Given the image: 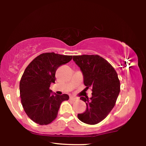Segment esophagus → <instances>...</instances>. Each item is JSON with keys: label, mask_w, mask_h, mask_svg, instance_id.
<instances>
[{"label": "esophagus", "mask_w": 146, "mask_h": 146, "mask_svg": "<svg viewBox=\"0 0 146 146\" xmlns=\"http://www.w3.org/2000/svg\"><path fill=\"white\" fill-rule=\"evenodd\" d=\"M70 100L71 101H75L76 100V98L73 97H70Z\"/></svg>", "instance_id": "obj_1"}]
</instances>
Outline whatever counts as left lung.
I'll list each match as a JSON object with an SVG mask.
<instances>
[{
    "instance_id": "1",
    "label": "left lung",
    "mask_w": 146,
    "mask_h": 146,
    "mask_svg": "<svg viewBox=\"0 0 146 146\" xmlns=\"http://www.w3.org/2000/svg\"><path fill=\"white\" fill-rule=\"evenodd\" d=\"M80 67L86 90L91 88L92 97H81L87 106L85 112L78 114L82 122L95 125L100 122L113 110L120 91V80L114 68L98 55H74Z\"/></svg>"
}]
</instances>
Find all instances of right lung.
<instances>
[{
	"instance_id": "add662e5",
	"label": "right lung",
	"mask_w": 146,
	"mask_h": 146,
	"mask_svg": "<svg viewBox=\"0 0 146 146\" xmlns=\"http://www.w3.org/2000/svg\"><path fill=\"white\" fill-rule=\"evenodd\" d=\"M72 55L44 53L27 66L20 81V97L26 115L39 125H48L57 117L61 103L69 99L66 94L51 95L49 90L55 83L58 67L66 64Z\"/></svg>"
}]
</instances>
